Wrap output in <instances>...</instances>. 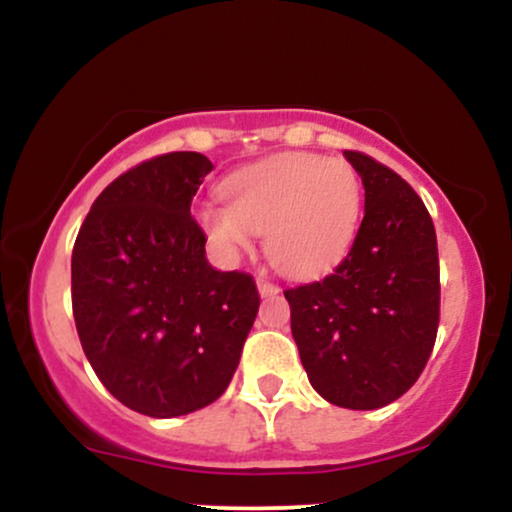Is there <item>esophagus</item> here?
Masks as SVG:
<instances>
[{
    "label": "esophagus",
    "mask_w": 512,
    "mask_h": 512,
    "mask_svg": "<svg viewBox=\"0 0 512 512\" xmlns=\"http://www.w3.org/2000/svg\"><path fill=\"white\" fill-rule=\"evenodd\" d=\"M257 289H260L262 296H276V293H279V286L267 279H257Z\"/></svg>",
    "instance_id": "34e87169"
}]
</instances>
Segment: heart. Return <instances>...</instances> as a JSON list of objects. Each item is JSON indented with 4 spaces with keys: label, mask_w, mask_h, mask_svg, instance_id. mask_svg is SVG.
<instances>
[{
    "label": "heart",
    "mask_w": 512,
    "mask_h": 512,
    "mask_svg": "<svg viewBox=\"0 0 512 512\" xmlns=\"http://www.w3.org/2000/svg\"><path fill=\"white\" fill-rule=\"evenodd\" d=\"M228 204L209 202L197 219L226 255L248 250L267 231V255L279 272L308 279L334 267L358 231L363 185L344 158L279 154L223 180Z\"/></svg>",
    "instance_id": "obj_1"
}]
</instances>
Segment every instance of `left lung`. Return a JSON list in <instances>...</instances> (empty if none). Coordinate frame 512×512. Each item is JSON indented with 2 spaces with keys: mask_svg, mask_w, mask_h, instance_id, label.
Here are the masks:
<instances>
[{
  "mask_svg": "<svg viewBox=\"0 0 512 512\" xmlns=\"http://www.w3.org/2000/svg\"><path fill=\"white\" fill-rule=\"evenodd\" d=\"M344 156L366 190L354 245L330 276L284 296L317 395L366 411L402 397L426 368L440 320L438 243L409 182L361 151Z\"/></svg>",
  "mask_w": 512,
  "mask_h": 512,
  "instance_id": "8db88e82",
  "label": "left lung"
}]
</instances>
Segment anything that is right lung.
<instances>
[{"mask_svg": "<svg viewBox=\"0 0 512 512\" xmlns=\"http://www.w3.org/2000/svg\"><path fill=\"white\" fill-rule=\"evenodd\" d=\"M214 170L173 151L115 178L72 252V310L84 354L115 399L170 419L216 402L236 373L260 293L207 262L190 204Z\"/></svg>", "mask_w": 512, "mask_h": 512, "instance_id": "1", "label": "right lung"}]
</instances>
